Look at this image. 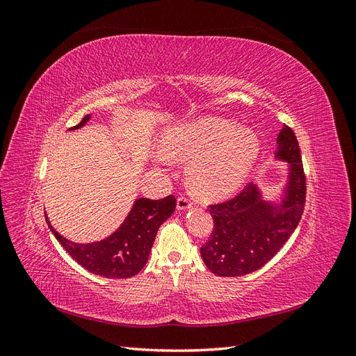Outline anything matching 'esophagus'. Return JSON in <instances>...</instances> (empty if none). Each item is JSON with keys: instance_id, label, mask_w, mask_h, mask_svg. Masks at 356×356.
Returning <instances> with one entry per match:
<instances>
[{"instance_id": "obj_1", "label": "esophagus", "mask_w": 356, "mask_h": 356, "mask_svg": "<svg viewBox=\"0 0 356 356\" xmlns=\"http://www.w3.org/2000/svg\"><path fill=\"white\" fill-rule=\"evenodd\" d=\"M177 208L179 211H186V209L191 208V200L188 197H186V196H179L178 200H177Z\"/></svg>"}]
</instances>
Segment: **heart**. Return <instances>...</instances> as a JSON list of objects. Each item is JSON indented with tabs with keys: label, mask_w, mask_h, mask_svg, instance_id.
Listing matches in <instances>:
<instances>
[{
	"label": "heart",
	"mask_w": 356,
	"mask_h": 356,
	"mask_svg": "<svg viewBox=\"0 0 356 356\" xmlns=\"http://www.w3.org/2000/svg\"><path fill=\"white\" fill-rule=\"evenodd\" d=\"M165 152L195 159L187 172L193 191L204 199H222L242 187L260 153V141L227 118L204 117L169 132Z\"/></svg>",
	"instance_id": "obj_1"
}]
</instances>
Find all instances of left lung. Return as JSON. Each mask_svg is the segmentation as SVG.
I'll list each match as a JSON object with an SVG mask.
<instances>
[{
	"instance_id": "left-lung-1",
	"label": "left lung",
	"mask_w": 356,
	"mask_h": 356,
	"mask_svg": "<svg viewBox=\"0 0 356 356\" xmlns=\"http://www.w3.org/2000/svg\"><path fill=\"white\" fill-rule=\"evenodd\" d=\"M276 157L291 165L281 204L261 199L252 182L234 197L209 204L213 229L200 254L209 270L234 277L261 268L281 250L298 225L306 203V175L296 134L284 124L277 135Z\"/></svg>"
}]
</instances>
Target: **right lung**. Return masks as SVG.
I'll use <instances>...</instances> for the list:
<instances>
[{
    "label": "right lung",
    "mask_w": 356,
    "mask_h": 356,
    "mask_svg": "<svg viewBox=\"0 0 356 356\" xmlns=\"http://www.w3.org/2000/svg\"><path fill=\"white\" fill-rule=\"evenodd\" d=\"M90 120L86 115L83 120L71 129H79ZM177 207L175 196L165 199H138L124 222L108 238L93 243H74L51 227V233L65 251L86 270L111 279L132 277L143 270L149 251L154 243L157 230Z\"/></svg>",
    "instance_id": "right-lung-1"
}]
</instances>
